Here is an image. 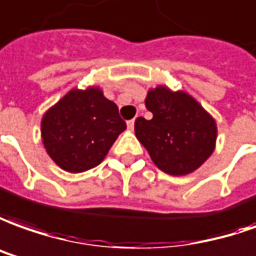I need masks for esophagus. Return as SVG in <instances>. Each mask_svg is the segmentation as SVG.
<instances>
[{"mask_svg":"<svg viewBox=\"0 0 256 256\" xmlns=\"http://www.w3.org/2000/svg\"><path fill=\"white\" fill-rule=\"evenodd\" d=\"M134 125H135V120H130V121L126 122V126H128V130H130V131L134 130Z\"/></svg>","mask_w":256,"mask_h":256,"instance_id":"esophagus-1","label":"esophagus"}]
</instances>
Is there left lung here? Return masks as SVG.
Masks as SVG:
<instances>
[{
    "instance_id": "8db88e82",
    "label": "left lung",
    "mask_w": 256,
    "mask_h": 256,
    "mask_svg": "<svg viewBox=\"0 0 256 256\" xmlns=\"http://www.w3.org/2000/svg\"><path fill=\"white\" fill-rule=\"evenodd\" d=\"M152 120H135L136 139L162 172L181 177L198 170L216 148L218 124L210 112L185 90L158 84L148 90Z\"/></svg>"
}]
</instances>
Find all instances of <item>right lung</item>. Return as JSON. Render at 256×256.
<instances>
[{"mask_svg":"<svg viewBox=\"0 0 256 256\" xmlns=\"http://www.w3.org/2000/svg\"><path fill=\"white\" fill-rule=\"evenodd\" d=\"M42 142L64 172H84L98 166L126 124L114 102L98 86L74 88L42 117Z\"/></svg>","mask_w":256,"mask_h":256,"instance_id":"right-lung-1","label":"right lung"}]
</instances>
